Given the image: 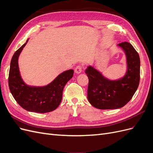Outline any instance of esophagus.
<instances>
[{"mask_svg":"<svg viewBox=\"0 0 153 153\" xmlns=\"http://www.w3.org/2000/svg\"><path fill=\"white\" fill-rule=\"evenodd\" d=\"M75 72L76 74H80L82 72V67H81V66H76V68L75 69Z\"/></svg>","mask_w":153,"mask_h":153,"instance_id":"obj_1","label":"esophagus"}]
</instances>
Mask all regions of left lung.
I'll use <instances>...</instances> for the list:
<instances>
[{
	"label": "left lung",
	"instance_id": "8db88e82",
	"mask_svg": "<svg viewBox=\"0 0 153 153\" xmlns=\"http://www.w3.org/2000/svg\"><path fill=\"white\" fill-rule=\"evenodd\" d=\"M126 55V71L116 80L106 78L94 67L85 69L89 78L87 99L91 105L101 110L117 109L124 106L132 98L140 82V61L138 53L128 42L119 43Z\"/></svg>",
	"mask_w": 153,
	"mask_h": 153
}]
</instances>
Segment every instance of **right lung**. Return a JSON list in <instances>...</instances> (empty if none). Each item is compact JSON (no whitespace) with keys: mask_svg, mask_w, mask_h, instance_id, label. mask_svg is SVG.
Listing matches in <instances>:
<instances>
[{"mask_svg":"<svg viewBox=\"0 0 153 153\" xmlns=\"http://www.w3.org/2000/svg\"><path fill=\"white\" fill-rule=\"evenodd\" d=\"M28 41L29 39L16 51L11 59L8 78L9 87L13 98L25 110L42 114L52 112L61 103L64 87L73 77L74 71L69 69L61 73L47 85L32 86L26 84L20 75L18 58Z\"/></svg>","mask_w":153,"mask_h":153,"instance_id":"1","label":"right lung"}]
</instances>
